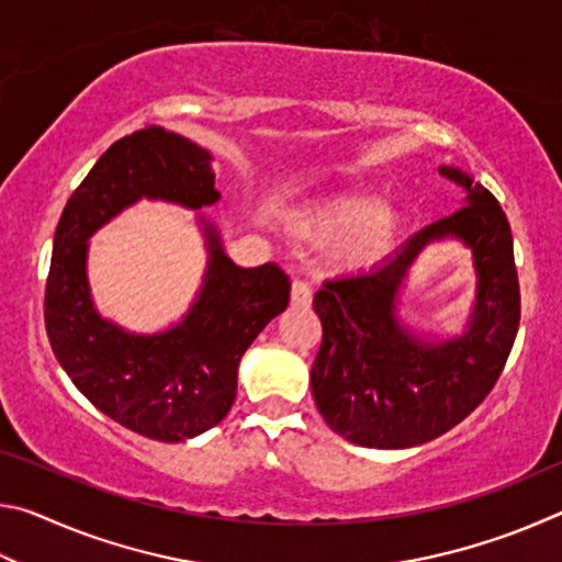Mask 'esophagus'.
Returning <instances> with one entry per match:
<instances>
[{
	"mask_svg": "<svg viewBox=\"0 0 562 562\" xmlns=\"http://www.w3.org/2000/svg\"><path fill=\"white\" fill-rule=\"evenodd\" d=\"M310 302H312L310 282L294 280L292 282V304H294V307H310Z\"/></svg>",
	"mask_w": 562,
	"mask_h": 562,
	"instance_id": "1",
	"label": "esophagus"
}]
</instances>
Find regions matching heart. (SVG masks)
<instances>
[{"instance_id":"heart-1","label":"heart","mask_w":562,"mask_h":562,"mask_svg":"<svg viewBox=\"0 0 562 562\" xmlns=\"http://www.w3.org/2000/svg\"><path fill=\"white\" fill-rule=\"evenodd\" d=\"M398 223L402 221L392 205H376L367 195H341L312 217L307 233L325 240L345 235L339 245L341 260L349 265H372L392 250Z\"/></svg>"}]
</instances>
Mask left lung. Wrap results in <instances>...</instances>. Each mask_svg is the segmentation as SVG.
Segmentation results:
<instances>
[{
    "mask_svg": "<svg viewBox=\"0 0 562 562\" xmlns=\"http://www.w3.org/2000/svg\"><path fill=\"white\" fill-rule=\"evenodd\" d=\"M465 193L451 215L418 231L382 265L327 280L315 294L322 345L312 396L331 431L369 449H408L461 424L496 386L518 335L520 290L508 217L491 190L441 168ZM456 234L474 250L480 302L461 340L434 346L397 327L395 290L417 250Z\"/></svg>",
    "mask_w": 562,
    "mask_h": 562,
    "instance_id": "obj_1",
    "label": "left lung"
}]
</instances>
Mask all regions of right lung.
<instances>
[{"instance_id":"right-lung-1","label":"right lung","mask_w":562,"mask_h":562,"mask_svg":"<svg viewBox=\"0 0 562 562\" xmlns=\"http://www.w3.org/2000/svg\"><path fill=\"white\" fill-rule=\"evenodd\" d=\"M211 154L160 126L116 140L66 203L56 225L44 322L64 372L89 402L126 429L178 443L213 429L237 394V364L252 339L288 307L280 265L237 268L213 227L211 268L190 315L156 337H133L91 307L87 240L138 198L186 207L217 201Z\"/></svg>"}]
</instances>
